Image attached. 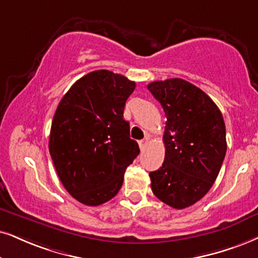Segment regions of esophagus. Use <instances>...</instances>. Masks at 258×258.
<instances>
[{"instance_id": "34e87169", "label": "esophagus", "mask_w": 258, "mask_h": 258, "mask_svg": "<svg viewBox=\"0 0 258 258\" xmlns=\"http://www.w3.org/2000/svg\"><path fill=\"white\" fill-rule=\"evenodd\" d=\"M146 144H148V138H144L143 140H140L139 142V148L140 150H143L146 146Z\"/></svg>"}]
</instances>
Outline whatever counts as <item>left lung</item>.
<instances>
[{
	"instance_id": "8db88e82",
	"label": "left lung",
	"mask_w": 258,
	"mask_h": 258,
	"mask_svg": "<svg viewBox=\"0 0 258 258\" xmlns=\"http://www.w3.org/2000/svg\"><path fill=\"white\" fill-rule=\"evenodd\" d=\"M167 116L162 167L150 172L151 189L176 210L191 206L207 194L226 153V130L213 100L194 84L170 78L148 84Z\"/></svg>"
}]
</instances>
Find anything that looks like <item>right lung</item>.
<instances>
[{
  "label": "right lung",
  "mask_w": 258,
  "mask_h": 258,
  "mask_svg": "<svg viewBox=\"0 0 258 258\" xmlns=\"http://www.w3.org/2000/svg\"><path fill=\"white\" fill-rule=\"evenodd\" d=\"M136 83L108 70L76 81L52 120L48 149L58 177L71 197L99 206L118 194L126 168L139 155L123 119Z\"/></svg>",
  "instance_id": "obj_1"
}]
</instances>
